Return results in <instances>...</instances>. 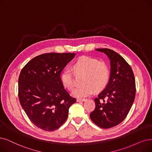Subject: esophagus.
<instances>
[{
	"instance_id": "34e87169",
	"label": "esophagus",
	"mask_w": 152,
	"mask_h": 152,
	"mask_svg": "<svg viewBox=\"0 0 152 152\" xmlns=\"http://www.w3.org/2000/svg\"><path fill=\"white\" fill-rule=\"evenodd\" d=\"M86 100H87V99H77V102H85V101H86Z\"/></svg>"
}]
</instances>
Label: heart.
<instances>
[{"label": "heart", "mask_w": 152, "mask_h": 152, "mask_svg": "<svg viewBox=\"0 0 152 152\" xmlns=\"http://www.w3.org/2000/svg\"><path fill=\"white\" fill-rule=\"evenodd\" d=\"M77 74H83L82 86L76 87L73 91L75 96L83 98L92 94L94 89L100 91L104 89L108 82L110 72L107 64L96 59L83 56L78 58L74 65ZM60 80L64 87L73 90L75 85L74 72L70 67L65 68L60 75Z\"/></svg>", "instance_id": "b5f03b06"}]
</instances>
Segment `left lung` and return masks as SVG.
<instances>
[{
	"label": "left lung",
	"mask_w": 152,
	"mask_h": 152,
	"mask_svg": "<svg viewBox=\"0 0 152 152\" xmlns=\"http://www.w3.org/2000/svg\"><path fill=\"white\" fill-rule=\"evenodd\" d=\"M95 50L110 60V75L105 89L94 99L95 108L90 117L100 128L109 129L128 115L135 97V80L130 66L118 53L108 48Z\"/></svg>",
	"instance_id": "1"
}]
</instances>
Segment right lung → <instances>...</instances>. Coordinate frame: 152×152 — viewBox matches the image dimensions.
Listing matches in <instances>:
<instances>
[{
  "instance_id": "add662e5",
  "label": "right lung",
  "mask_w": 152,
  "mask_h": 152,
  "mask_svg": "<svg viewBox=\"0 0 152 152\" xmlns=\"http://www.w3.org/2000/svg\"><path fill=\"white\" fill-rule=\"evenodd\" d=\"M74 53H48L34 57L24 66L19 77L20 105L38 128L53 131L68 117L75 103L62 85L60 74L74 58Z\"/></svg>"
}]
</instances>
